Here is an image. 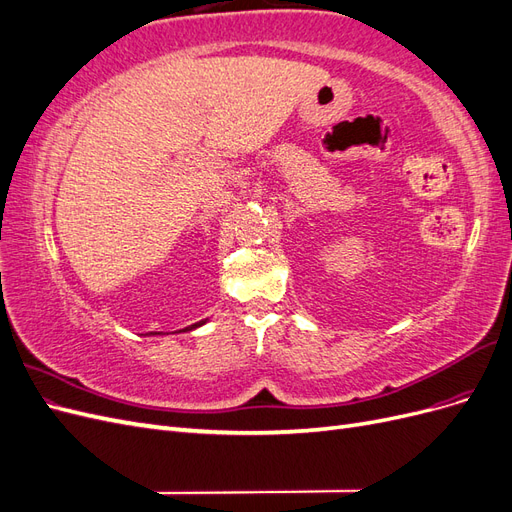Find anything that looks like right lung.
Returning <instances> with one entry per match:
<instances>
[{
    "instance_id": "add662e5",
    "label": "right lung",
    "mask_w": 512,
    "mask_h": 512,
    "mask_svg": "<svg viewBox=\"0 0 512 512\" xmlns=\"http://www.w3.org/2000/svg\"><path fill=\"white\" fill-rule=\"evenodd\" d=\"M203 322H205V320H200V322H196V324H192V327H190V329H196V327H200V324H203ZM190 329H188V331H190Z\"/></svg>"
}]
</instances>
